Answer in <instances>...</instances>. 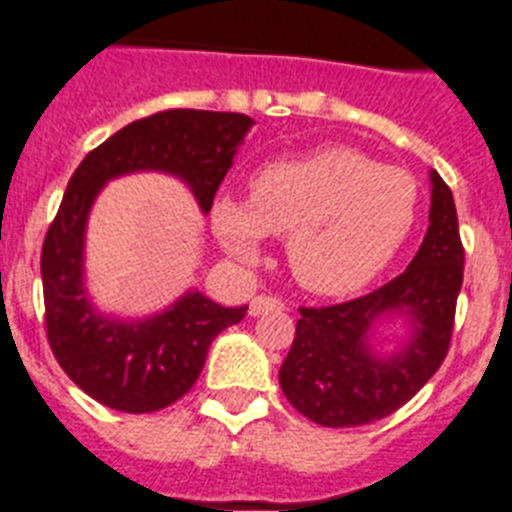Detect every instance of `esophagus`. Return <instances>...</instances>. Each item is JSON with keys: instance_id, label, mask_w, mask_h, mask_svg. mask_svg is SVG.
<instances>
[{"instance_id": "esophagus-1", "label": "esophagus", "mask_w": 512, "mask_h": 512, "mask_svg": "<svg viewBox=\"0 0 512 512\" xmlns=\"http://www.w3.org/2000/svg\"><path fill=\"white\" fill-rule=\"evenodd\" d=\"M285 303L275 296H257L250 301V316H262L270 311H283Z\"/></svg>"}]
</instances>
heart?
<instances>
[{"instance_id":"obj_1","label":"heart","mask_w":512,"mask_h":512,"mask_svg":"<svg viewBox=\"0 0 512 512\" xmlns=\"http://www.w3.org/2000/svg\"><path fill=\"white\" fill-rule=\"evenodd\" d=\"M418 186L352 147L257 170L250 201L232 193L211 204V227L234 260L262 255L267 234L285 237L290 275L308 293L336 298L365 288L411 234Z\"/></svg>"}]
</instances>
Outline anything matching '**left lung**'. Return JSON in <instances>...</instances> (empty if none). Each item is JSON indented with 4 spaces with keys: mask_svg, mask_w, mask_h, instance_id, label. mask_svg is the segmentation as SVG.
Instances as JSON below:
<instances>
[{
    "mask_svg": "<svg viewBox=\"0 0 512 512\" xmlns=\"http://www.w3.org/2000/svg\"><path fill=\"white\" fill-rule=\"evenodd\" d=\"M428 178V229L411 265L362 298L301 308L278 377L290 405L319 426H365L390 416L434 377L449 352L464 247L449 186L436 170ZM390 318H405L409 334L380 353L376 326Z\"/></svg>",
    "mask_w": 512,
    "mask_h": 512,
    "instance_id": "obj_1",
    "label": "left lung"
}]
</instances>
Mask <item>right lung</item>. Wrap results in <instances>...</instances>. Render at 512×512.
<instances>
[{"mask_svg": "<svg viewBox=\"0 0 512 512\" xmlns=\"http://www.w3.org/2000/svg\"><path fill=\"white\" fill-rule=\"evenodd\" d=\"M255 119L234 112L168 109L137 119L91 150L63 193L40 255L48 342L78 388L122 413L168 408L193 388L211 342L245 319L247 306L224 308L199 290L145 319H117L91 303L86 288V224L96 196L130 173H165L191 188L209 214L216 188Z\"/></svg>", "mask_w": 512, "mask_h": 512, "instance_id": "1", "label": "right lung"}]
</instances>
